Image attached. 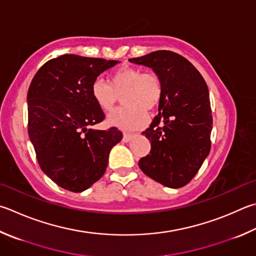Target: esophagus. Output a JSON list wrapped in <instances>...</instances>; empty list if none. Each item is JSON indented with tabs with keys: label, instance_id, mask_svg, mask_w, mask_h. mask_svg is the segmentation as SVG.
Returning <instances> with one entry per match:
<instances>
[{
	"label": "esophagus",
	"instance_id": "34e87169",
	"mask_svg": "<svg viewBox=\"0 0 256 256\" xmlns=\"http://www.w3.org/2000/svg\"><path fill=\"white\" fill-rule=\"evenodd\" d=\"M133 134H130V133H124V136H123V141L124 142H130L133 138Z\"/></svg>",
	"mask_w": 256,
	"mask_h": 256
}]
</instances>
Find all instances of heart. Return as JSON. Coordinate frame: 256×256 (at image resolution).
Segmentation results:
<instances>
[{
    "label": "heart",
    "mask_w": 256,
    "mask_h": 256,
    "mask_svg": "<svg viewBox=\"0 0 256 256\" xmlns=\"http://www.w3.org/2000/svg\"><path fill=\"white\" fill-rule=\"evenodd\" d=\"M90 94L95 104L105 113L110 112L118 96L123 95L124 106L110 114L108 123L124 131H134L146 124V110H156L160 104L162 84L154 72H143L140 68L124 66L110 74L108 84L96 80Z\"/></svg>",
    "instance_id": "obj_1"
}]
</instances>
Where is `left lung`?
I'll use <instances>...</instances> for the list:
<instances>
[{"label": "left lung", "instance_id": "1", "mask_svg": "<svg viewBox=\"0 0 256 256\" xmlns=\"http://www.w3.org/2000/svg\"><path fill=\"white\" fill-rule=\"evenodd\" d=\"M128 62L152 68L162 84L159 114L142 132L151 142V151L138 166L166 187H184L210 151L212 118L207 84L192 62L172 51H154Z\"/></svg>", "mask_w": 256, "mask_h": 256}]
</instances>
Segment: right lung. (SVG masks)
I'll list each match as a JSON object with an SVG mask.
<instances>
[{
    "label": "right lung",
    "mask_w": 256,
    "mask_h": 256,
    "mask_svg": "<svg viewBox=\"0 0 256 256\" xmlns=\"http://www.w3.org/2000/svg\"><path fill=\"white\" fill-rule=\"evenodd\" d=\"M118 60L64 54L41 67L28 90V132L41 170L62 187L82 192L100 180L110 151L122 140L116 128H88L104 120L90 88Z\"/></svg>",
    "instance_id": "1"
}]
</instances>
